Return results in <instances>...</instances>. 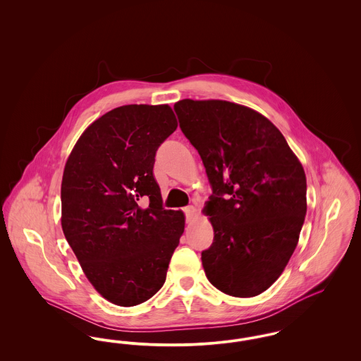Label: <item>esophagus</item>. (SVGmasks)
I'll use <instances>...</instances> for the list:
<instances>
[{"instance_id": "obj_1", "label": "esophagus", "mask_w": 361, "mask_h": 361, "mask_svg": "<svg viewBox=\"0 0 361 361\" xmlns=\"http://www.w3.org/2000/svg\"><path fill=\"white\" fill-rule=\"evenodd\" d=\"M183 211H184V214H185L187 222H190V221L193 219V216L196 215V208L193 206H187Z\"/></svg>"}]
</instances>
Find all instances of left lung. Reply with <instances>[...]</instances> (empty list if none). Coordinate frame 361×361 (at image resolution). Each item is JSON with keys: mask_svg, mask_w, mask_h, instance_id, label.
<instances>
[{"mask_svg": "<svg viewBox=\"0 0 361 361\" xmlns=\"http://www.w3.org/2000/svg\"><path fill=\"white\" fill-rule=\"evenodd\" d=\"M174 111L212 188L204 212L215 235L202 252L207 279L231 296L259 295L298 245L307 211L303 166L275 126L247 106L185 99Z\"/></svg>", "mask_w": 361, "mask_h": 361, "instance_id": "1", "label": "left lung"}]
</instances>
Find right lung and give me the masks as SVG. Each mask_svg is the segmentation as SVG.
<instances>
[{"label": "right lung", "instance_id": "1", "mask_svg": "<svg viewBox=\"0 0 361 361\" xmlns=\"http://www.w3.org/2000/svg\"><path fill=\"white\" fill-rule=\"evenodd\" d=\"M169 105H123L93 121L65 166L62 228L87 280L114 305L137 306L161 290L184 233L165 209L155 153L174 133Z\"/></svg>", "mask_w": 361, "mask_h": 361}]
</instances>
